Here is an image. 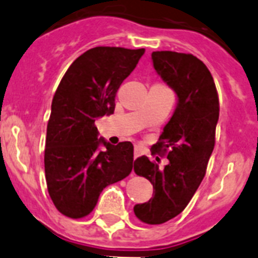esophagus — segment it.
<instances>
[{"label": "esophagus", "mask_w": 258, "mask_h": 258, "mask_svg": "<svg viewBox=\"0 0 258 258\" xmlns=\"http://www.w3.org/2000/svg\"><path fill=\"white\" fill-rule=\"evenodd\" d=\"M141 154H143V151H141L140 149H139V148H135V150H134V158H135V159L139 158V156H140Z\"/></svg>", "instance_id": "obj_1"}]
</instances>
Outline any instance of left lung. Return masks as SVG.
Listing matches in <instances>:
<instances>
[{"label": "left lung", "mask_w": 258, "mask_h": 258, "mask_svg": "<svg viewBox=\"0 0 258 258\" xmlns=\"http://www.w3.org/2000/svg\"><path fill=\"white\" fill-rule=\"evenodd\" d=\"M156 74L172 89L177 104L163 128L155 150L169 149V163L160 169L143 155L135 172L151 182L153 197L134 206L135 215L146 224H163L184 210L205 177L215 145L219 99L215 83L205 63L186 53H151Z\"/></svg>", "instance_id": "obj_1"}]
</instances>
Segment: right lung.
Here are the masks:
<instances>
[{
    "label": "right lung",
    "mask_w": 258,
    "mask_h": 258,
    "mask_svg": "<svg viewBox=\"0 0 258 258\" xmlns=\"http://www.w3.org/2000/svg\"><path fill=\"white\" fill-rule=\"evenodd\" d=\"M144 53V48H91L72 62L53 96L45 180L54 206L69 218L90 214L100 192L131 173L134 145L130 141L112 145L99 139L95 121L114 112L118 88Z\"/></svg>",
    "instance_id": "add662e5"
}]
</instances>
